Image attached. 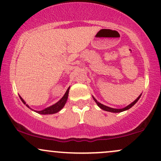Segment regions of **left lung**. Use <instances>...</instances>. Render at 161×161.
<instances>
[{
  "label": "left lung",
  "instance_id": "8db88e82",
  "mask_svg": "<svg viewBox=\"0 0 161 161\" xmlns=\"http://www.w3.org/2000/svg\"><path fill=\"white\" fill-rule=\"evenodd\" d=\"M141 96H142V94H141V95H139V97H138L137 99H136L134 102H133V103H132L131 104H130L129 105H127V106H126V107L124 108H120V109L113 108L108 107V106H106V105H103V104H101L100 103H99V102H98L97 100H96V99H95V98L93 97V96H92V98H93L94 101H95L96 103V104H97V105H98V106H99V107L100 108L103 109V110L106 111H110V112H113V113H118V112H122V111H126V110H128V109H130V108L133 107V105H135V104L137 103L138 100H139V98L141 97Z\"/></svg>",
  "mask_w": 161,
  "mask_h": 161
}]
</instances>
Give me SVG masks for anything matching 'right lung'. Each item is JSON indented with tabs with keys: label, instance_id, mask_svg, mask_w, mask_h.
I'll return each mask as SVG.
<instances>
[{
	"label": "right lung",
	"instance_id": "obj_1",
	"mask_svg": "<svg viewBox=\"0 0 161 161\" xmlns=\"http://www.w3.org/2000/svg\"><path fill=\"white\" fill-rule=\"evenodd\" d=\"M69 89H70V87L68 88L67 91L65 92V95L63 96V97H62V99L58 102V103L54 104V105H51V106H50V107L47 108L43 109V110H42V111H36V112L38 113V114H55V113H57L58 111H59L62 108L64 107V105H65L66 102H67L68 96H69ZM19 97H20V99L22 100V103H23L25 105H26V106H27L28 108H29L30 109H31V108L28 106L27 104L25 103V102L24 101L23 99H22L21 96H19ZM32 110H33V109H32Z\"/></svg>",
	"mask_w": 161,
	"mask_h": 161
}]
</instances>
